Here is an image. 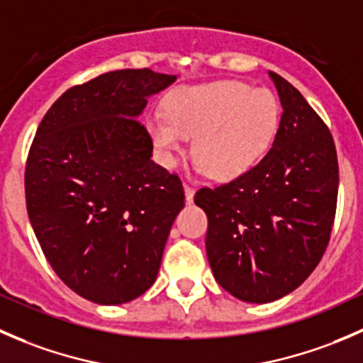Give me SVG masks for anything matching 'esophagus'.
<instances>
[{
	"label": "esophagus",
	"instance_id": "34e87169",
	"mask_svg": "<svg viewBox=\"0 0 363 363\" xmlns=\"http://www.w3.org/2000/svg\"><path fill=\"white\" fill-rule=\"evenodd\" d=\"M184 193H186V200L188 202H193V196H195V188L191 184H184Z\"/></svg>",
	"mask_w": 363,
	"mask_h": 363
}]
</instances>
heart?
Masks as SVG:
<instances>
[{"instance_id":"obj_1","label":"heart","mask_w":363,"mask_h":363,"mask_svg":"<svg viewBox=\"0 0 363 363\" xmlns=\"http://www.w3.org/2000/svg\"><path fill=\"white\" fill-rule=\"evenodd\" d=\"M279 126V101L272 91L237 80L184 86L167 100V113L147 128L164 164H174L186 138L195 137L196 168L228 181L251 170L272 144Z\"/></svg>"}]
</instances>
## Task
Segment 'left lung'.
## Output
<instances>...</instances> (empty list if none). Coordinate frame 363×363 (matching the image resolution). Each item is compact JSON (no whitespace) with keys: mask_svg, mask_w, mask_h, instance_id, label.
<instances>
[{"mask_svg":"<svg viewBox=\"0 0 363 363\" xmlns=\"http://www.w3.org/2000/svg\"><path fill=\"white\" fill-rule=\"evenodd\" d=\"M269 73L283 105L270 151L246 174L195 195L208 219L205 247L216 281L251 303L274 302L311 276L337 208L330 130L298 89Z\"/></svg>","mask_w":363,"mask_h":363,"instance_id":"obj_1","label":"left lung"}]
</instances>
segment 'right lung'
<instances>
[{"label": "right lung", "instance_id": "1", "mask_svg": "<svg viewBox=\"0 0 363 363\" xmlns=\"http://www.w3.org/2000/svg\"><path fill=\"white\" fill-rule=\"evenodd\" d=\"M175 75L117 69L65 91L43 116L24 172L40 247L77 295L117 306L152 286L184 188L151 160L138 121Z\"/></svg>", "mask_w": 363, "mask_h": 363}]
</instances>
